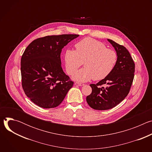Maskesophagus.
I'll list each match as a JSON object with an SVG mask.
<instances>
[{"mask_svg":"<svg viewBox=\"0 0 152 152\" xmlns=\"http://www.w3.org/2000/svg\"><path fill=\"white\" fill-rule=\"evenodd\" d=\"M75 85H77V86H83V85H84V84L81 83H79V82H75Z\"/></svg>","mask_w":152,"mask_h":152,"instance_id":"esophagus-1","label":"esophagus"}]
</instances>
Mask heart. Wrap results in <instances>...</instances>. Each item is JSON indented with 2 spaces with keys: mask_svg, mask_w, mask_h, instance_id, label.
I'll list each match as a JSON object with an SVG mask.
<instances>
[{
  "mask_svg": "<svg viewBox=\"0 0 152 152\" xmlns=\"http://www.w3.org/2000/svg\"><path fill=\"white\" fill-rule=\"evenodd\" d=\"M76 50H66L64 54L67 73L72 75L83 62L84 68L72 76L74 80L85 82L91 79L100 80L106 78L114 70L117 62V53L107 49L103 42L85 38L75 45Z\"/></svg>",
  "mask_w": 152,
  "mask_h": 152,
  "instance_id": "1",
  "label": "heart"
}]
</instances>
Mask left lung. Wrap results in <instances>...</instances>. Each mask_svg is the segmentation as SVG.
Wrapping results in <instances>:
<instances>
[{
  "label": "left lung",
  "mask_w": 152,
  "mask_h": 152,
  "mask_svg": "<svg viewBox=\"0 0 152 152\" xmlns=\"http://www.w3.org/2000/svg\"><path fill=\"white\" fill-rule=\"evenodd\" d=\"M114 48L118 58L113 72L96 84H90L92 93L86 98L89 106L96 110H107L118 104L127 96L134 77L135 63L123 46L107 39ZM102 84L104 87L100 86Z\"/></svg>",
  "instance_id": "left-lung-1"
}]
</instances>
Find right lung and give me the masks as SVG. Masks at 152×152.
Returning a JSON list of instances; mask_svg holds the SVG:
<instances>
[{"label": "right lung", "instance_id": "obj_1", "mask_svg": "<svg viewBox=\"0 0 152 152\" xmlns=\"http://www.w3.org/2000/svg\"><path fill=\"white\" fill-rule=\"evenodd\" d=\"M78 37L49 35L34 40L25 49L21 58V83L25 94L38 106H59L73 86L63 72L60 56L64 47Z\"/></svg>", "mask_w": 152, "mask_h": 152}]
</instances>
